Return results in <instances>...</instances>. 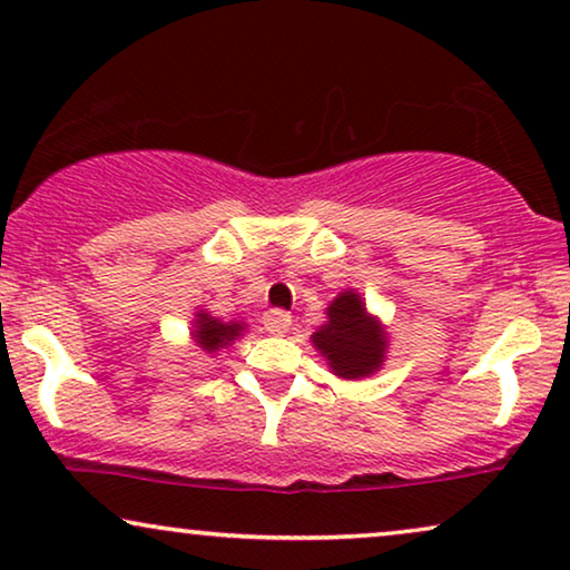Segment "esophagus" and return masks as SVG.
Returning <instances> with one entry per match:
<instances>
[{
  "instance_id": "esophagus-1",
  "label": "esophagus",
  "mask_w": 570,
  "mask_h": 570,
  "mask_svg": "<svg viewBox=\"0 0 570 570\" xmlns=\"http://www.w3.org/2000/svg\"><path fill=\"white\" fill-rule=\"evenodd\" d=\"M264 330L275 334V337H283L291 330V314H285V311H269V314H264Z\"/></svg>"
}]
</instances>
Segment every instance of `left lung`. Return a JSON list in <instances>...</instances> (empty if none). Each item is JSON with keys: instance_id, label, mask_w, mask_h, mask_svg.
Segmentation results:
<instances>
[{"instance_id": "8db88e82", "label": "left lung", "mask_w": 570, "mask_h": 570, "mask_svg": "<svg viewBox=\"0 0 570 570\" xmlns=\"http://www.w3.org/2000/svg\"><path fill=\"white\" fill-rule=\"evenodd\" d=\"M311 342L334 376L345 381L373 376L384 368L389 353L386 326L368 314L355 287L342 291L326 306V322L311 334Z\"/></svg>"}]
</instances>
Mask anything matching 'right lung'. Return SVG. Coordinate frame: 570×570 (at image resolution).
I'll return each instance as SVG.
<instances>
[{
	"label": "right lung",
	"instance_id": "add662e5",
	"mask_svg": "<svg viewBox=\"0 0 570 570\" xmlns=\"http://www.w3.org/2000/svg\"><path fill=\"white\" fill-rule=\"evenodd\" d=\"M244 332H246V322H240V318L220 322V318L209 314V311L199 308L197 314H194L189 334H191V342L202 350V353L217 355L220 350L230 347L238 337H244Z\"/></svg>",
	"mask_w": 570,
	"mask_h": 570
}]
</instances>
